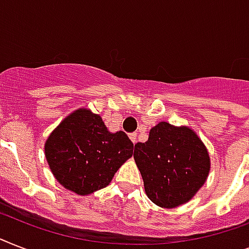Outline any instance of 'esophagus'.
<instances>
[{
	"mask_svg": "<svg viewBox=\"0 0 249 249\" xmlns=\"http://www.w3.org/2000/svg\"><path fill=\"white\" fill-rule=\"evenodd\" d=\"M129 138L132 140L133 143L136 144V142H137V133H130V134H129Z\"/></svg>",
	"mask_w": 249,
	"mask_h": 249,
	"instance_id": "34e87169",
	"label": "esophagus"
}]
</instances>
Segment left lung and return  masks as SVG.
Segmentation results:
<instances>
[{
    "label": "left lung",
    "instance_id": "1",
    "mask_svg": "<svg viewBox=\"0 0 249 249\" xmlns=\"http://www.w3.org/2000/svg\"><path fill=\"white\" fill-rule=\"evenodd\" d=\"M134 161L148 199L161 208H176L193 199L211 170L209 152L189 126L161 121L148 140L134 147Z\"/></svg>",
    "mask_w": 249,
    "mask_h": 249
}]
</instances>
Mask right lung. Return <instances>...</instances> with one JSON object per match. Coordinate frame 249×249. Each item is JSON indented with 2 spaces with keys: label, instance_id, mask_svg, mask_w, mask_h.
Returning <instances> with one entry per match:
<instances>
[{
  "label": "right lung",
  "instance_id": "add662e5",
  "mask_svg": "<svg viewBox=\"0 0 249 249\" xmlns=\"http://www.w3.org/2000/svg\"><path fill=\"white\" fill-rule=\"evenodd\" d=\"M132 155L128 136L109 132L102 117L85 107L64 117L45 142V156L56 181L81 196L108 186Z\"/></svg>",
  "mask_w": 249,
  "mask_h": 249
}]
</instances>
